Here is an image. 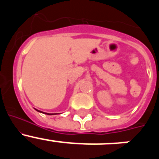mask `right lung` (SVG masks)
I'll list each match as a JSON object with an SVG mask.
<instances>
[{
    "label": "right lung",
    "mask_w": 159,
    "mask_h": 159,
    "mask_svg": "<svg viewBox=\"0 0 159 159\" xmlns=\"http://www.w3.org/2000/svg\"><path fill=\"white\" fill-rule=\"evenodd\" d=\"M36 111L39 112H42V111H38V110H36ZM42 113H43V112H42ZM44 114H47V115H55V114H48V113H44Z\"/></svg>",
    "instance_id": "1"
}]
</instances>
